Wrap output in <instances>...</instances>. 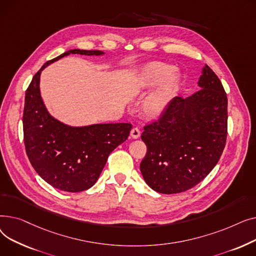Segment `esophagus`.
<instances>
[{"instance_id":"34e87169","label":"esophagus","mask_w":256,"mask_h":256,"mask_svg":"<svg viewBox=\"0 0 256 256\" xmlns=\"http://www.w3.org/2000/svg\"><path fill=\"white\" fill-rule=\"evenodd\" d=\"M140 130L138 128H134L132 130H130V137L132 139H138L140 137Z\"/></svg>"}]
</instances>
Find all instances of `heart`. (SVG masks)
Returning a JSON list of instances; mask_svg holds the SVG:
<instances>
[{
	"instance_id": "b5f03b06",
	"label": "heart",
	"mask_w": 256,
	"mask_h": 256,
	"mask_svg": "<svg viewBox=\"0 0 256 256\" xmlns=\"http://www.w3.org/2000/svg\"><path fill=\"white\" fill-rule=\"evenodd\" d=\"M180 83V74L178 72L173 70L172 66L160 62L146 65L139 74L138 89L147 91L158 85V87L143 102L144 114L152 118L162 115L178 92Z\"/></svg>"
}]
</instances>
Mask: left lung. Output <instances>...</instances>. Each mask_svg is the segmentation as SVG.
<instances>
[{"label":"left lung","instance_id":"8db88e82","mask_svg":"<svg viewBox=\"0 0 256 256\" xmlns=\"http://www.w3.org/2000/svg\"><path fill=\"white\" fill-rule=\"evenodd\" d=\"M191 96L172 98L156 122L144 128L147 152L140 164L144 180L162 194L199 184L216 166L227 136V96L206 64Z\"/></svg>","mask_w":256,"mask_h":256}]
</instances>
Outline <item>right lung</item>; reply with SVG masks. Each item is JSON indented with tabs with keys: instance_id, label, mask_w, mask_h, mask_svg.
Masks as SVG:
<instances>
[{
	"instance_id": "right-lung-1",
	"label": "right lung",
	"mask_w": 256,
	"mask_h": 256,
	"mask_svg": "<svg viewBox=\"0 0 256 256\" xmlns=\"http://www.w3.org/2000/svg\"><path fill=\"white\" fill-rule=\"evenodd\" d=\"M70 54L104 55L102 50L74 48L44 63L26 91L22 126L26 152L39 176L56 189L76 193L96 182L108 156L128 139L132 124L72 126L50 114L40 94V74L46 66Z\"/></svg>"
}]
</instances>
